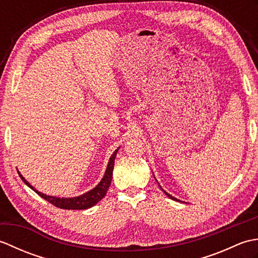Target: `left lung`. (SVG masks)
<instances>
[{
    "label": "left lung",
    "instance_id": "left-lung-1",
    "mask_svg": "<svg viewBox=\"0 0 258 258\" xmlns=\"http://www.w3.org/2000/svg\"><path fill=\"white\" fill-rule=\"evenodd\" d=\"M160 187H161V186H160ZM161 188H162V187H161ZM163 191H164V193H165V194H166V195H167V196L169 197V199H172V200H174V201H178V200H176V199H175V197H173L172 195H169L168 193H166V191H165V190H163Z\"/></svg>",
    "mask_w": 258,
    "mask_h": 258
}]
</instances>
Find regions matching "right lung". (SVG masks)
Instances as JSON below:
<instances>
[{
  "mask_svg": "<svg viewBox=\"0 0 258 258\" xmlns=\"http://www.w3.org/2000/svg\"><path fill=\"white\" fill-rule=\"evenodd\" d=\"M116 153H117V150L113 153L111 158H109L105 175H104V177L102 178L100 184H98L96 187H94L92 190L87 191L86 194H83L78 197H72V199H59V197L42 194L41 191H37L34 187H33V186H31V184L27 182V180L22 176L20 173L19 175L21 179L23 180L29 187H31L35 191V193L40 195L42 199H44L48 203H51V204H53L54 206H56L58 208H63V210H86V208L94 206L96 203L100 202L103 197L106 195V191L109 187V185H111V180L113 176V168H114V160H115V156H116Z\"/></svg>",
  "mask_w": 258,
  "mask_h": 258,
  "instance_id": "1",
  "label": "right lung"
}]
</instances>
